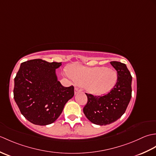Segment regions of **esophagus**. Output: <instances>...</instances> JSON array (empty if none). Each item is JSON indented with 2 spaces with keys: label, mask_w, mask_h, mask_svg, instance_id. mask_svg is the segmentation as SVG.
I'll return each instance as SVG.
<instances>
[{
  "label": "esophagus",
  "mask_w": 156,
  "mask_h": 156,
  "mask_svg": "<svg viewBox=\"0 0 156 156\" xmlns=\"http://www.w3.org/2000/svg\"><path fill=\"white\" fill-rule=\"evenodd\" d=\"M81 91H82V89H80V88H76V87L74 88V93H75V94H77L78 92H81Z\"/></svg>",
  "instance_id": "obj_1"
}]
</instances>
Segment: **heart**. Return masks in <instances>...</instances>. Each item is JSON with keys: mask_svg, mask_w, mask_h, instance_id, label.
<instances>
[{"mask_svg": "<svg viewBox=\"0 0 156 156\" xmlns=\"http://www.w3.org/2000/svg\"><path fill=\"white\" fill-rule=\"evenodd\" d=\"M68 74L76 84L84 87L88 92L95 95L107 93L117 80V74L114 69L104 67L88 68L73 64L68 67Z\"/></svg>", "mask_w": 156, "mask_h": 156, "instance_id": "b5f03b06", "label": "heart"}]
</instances>
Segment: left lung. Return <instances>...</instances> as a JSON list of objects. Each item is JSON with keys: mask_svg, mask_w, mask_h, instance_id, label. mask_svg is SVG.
I'll list each match as a JSON object with an SVG mask.
<instances>
[{"mask_svg": "<svg viewBox=\"0 0 156 156\" xmlns=\"http://www.w3.org/2000/svg\"><path fill=\"white\" fill-rule=\"evenodd\" d=\"M110 63L117 72V80L111 90L103 96L85 93L88 101L83 112L88 120L96 125H106L118 120L125 113L131 98L130 72L123 63Z\"/></svg>", "mask_w": 156, "mask_h": 156, "instance_id": "left-lung-1", "label": "left lung"}]
</instances>
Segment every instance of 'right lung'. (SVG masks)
<instances>
[{"mask_svg":"<svg viewBox=\"0 0 156 156\" xmlns=\"http://www.w3.org/2000/svg\"><path fill=\"white\" fill-rule=\"evenodd\" d=\"M61 62L35 59L21 63L15 78L14 99L26 119L38 125L54 122L74 95L73 86L64 87L55 75Z\"/></svg>","mask_w":156,"mask_h":156,"instance_id":"add662e5","label":"right lung"}]
</instances>
